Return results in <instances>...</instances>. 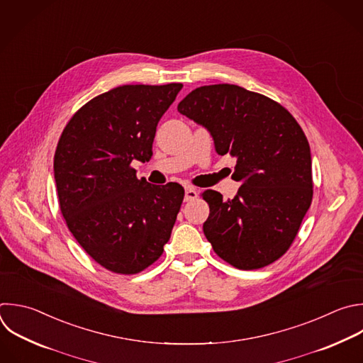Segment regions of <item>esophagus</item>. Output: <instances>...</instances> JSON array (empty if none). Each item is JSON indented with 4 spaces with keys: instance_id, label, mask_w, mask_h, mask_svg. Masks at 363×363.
I'll use <instances>...</instances> for the list:
<instances>
[{
    "instance_id": "1",
    "label": "esophagus",
    "mask_w": 363,
    "mask_h": 363,
    "mask_svg": "<svg viewBox=\"0 0 363 363\" xmlns=\"http://www.w3.org/2000/svg\"><path fill=\"white\" fill-rule=\"evenodd\" d=\"M198 196V191L194 186H185V201H194Z\"/></svg>"
}]
</instances>
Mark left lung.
Wrapping results in <instances>:
<instances>
[{"label":"left lung","instance_id":"obj_1","mask_svg":"<svg viewBox=\"0 0 363 363\" xmlns=\"http://www.w3.org/2000/svg\"><path fill=\"white\" fill-rule=\"evenodd\" d=\"M178 111L205 127L219 155L236 158L239 186L223 201L206 189L203 233L215 254L238 269H259L292 245L312 195L309 143L291 112L277 101L232 84L189 92Z\"/></svg>","mask_w":363,"mask_h":363}]
</instances>
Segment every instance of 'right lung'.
<instances>
[{
	"label": "right lung",
	"mask_w": 363,
	"mask_h": 363,
	"mask_svg": "<svg viewBox=\"0 0 363 363\" xmlns=\"http://www.w3.org/2000/svg\"><path fill=\"white\" fill-rule=\"evenodd\" d=\"M182 84L123 85L81 106L54 155L61 213L84 251L105 269L134 275L164 252L184 188L137 178L150 161L161 116Z\"/></svg>",
	"instance_id": "1"
}]
</instances>
